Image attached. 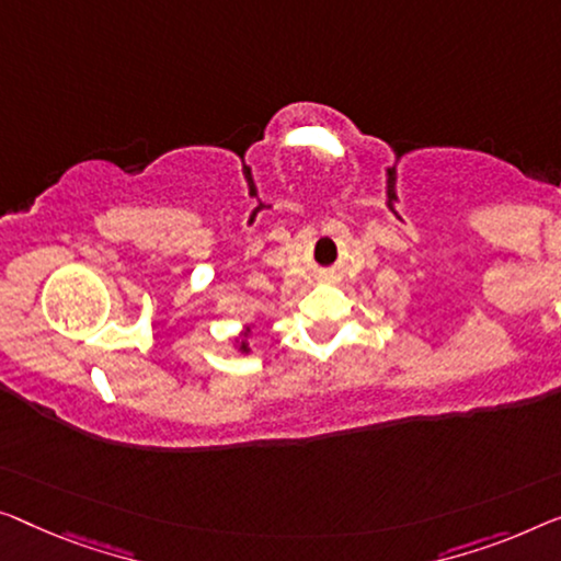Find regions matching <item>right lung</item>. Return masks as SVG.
Returning <instances> with one entry per match:
<instances>
[{
	"label": "right lung",
	"mask_w": 561,
	"mask_h": 561,
	"mask_svg": "<svg viewBox=\"0 0 561 561\" xmlns=\"http://www.w3.org/2000/svg\"><path fill=\"white\" fill-rule=\"evenodd\" d=\"M252 330H254V322L244 324V330H241L237 337H233V350L241 355H249L252 353V345H249V337H252Z\"/></svg>",
	"instance_id": "1"
}]
</instances>
